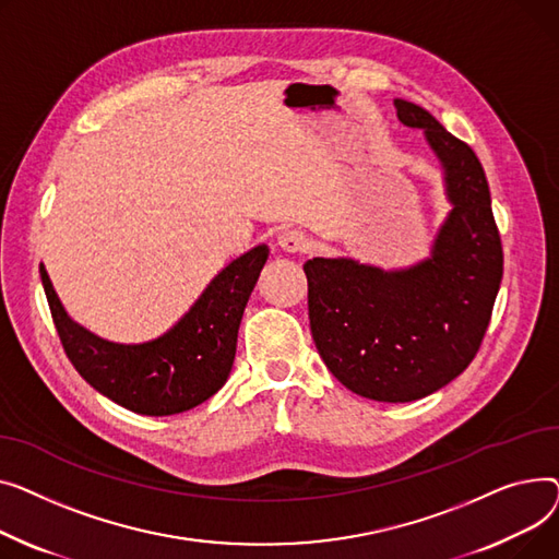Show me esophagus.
Instances as JSON below:
<instances>
[{
  "label": "esophagus",
  "instance_id": "34e87169",
  "mask_svg": "<svg viewBox=\"0 0 559 559\" xmlns=\"http://www.w3.org/2000/svg\"><path fill=\"white\" fill-rule=\"evenodd\" d=\"M277 243L286 252H307L309 250V237L302 233V229H284V233L277 237Z\"/></svg>",
  "mask_w": 559,
  "mask_h": 559
}]
</instances>
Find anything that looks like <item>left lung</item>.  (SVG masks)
<instances>
[{"label": "left lung", "instance_id": "1", "mask_svg": "<svg viewBox=\"0 0 559 559\" xmlns=\"http://www.w3.org/2000/svg\"><path fill=\"white\" fill-rule=\"evenodd\" d=\"M397 117L421 128L444 169L453 205L431 257L402 271L313 257L311 336L324 366L374 402H415L461 374L478 352L503 277V248L476 153L424 108L395 98Z\"/></svg>", "mask_w": 559, "mask_h": 559}]
</instances>
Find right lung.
I'll list each match as a JSON object with an SVG mask.
<instances>
[{
	"mask_svg": "<svg viewBox=\"0 0 559 559\" xmlns=\"http://www.w3.org/2000/svg\"><path fill=\"white\" fill-rule=\"evenodd\" d=\"M266 259L264 243L237 257L167 334L138 345L87 332L64 311L43 264L40 277L60 343L76 372L115 404L162 417L203 404L227 381L243 309Z\"/></svg>",
	"mask_w": 559,
	"mask_h": 559,
	"instance_id": "right-lung-1",
	"label": "right lung"
}]
</instances>
